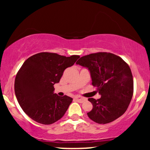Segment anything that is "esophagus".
Masks as SVG:
<instances>
[{"instance_id": "1", "label": "esophagus", "mask_w": 150, "mask_h": 150, "mask_svg": "<svg viewBox=\"0 0 150 150\" xmlns=\"http://www.w3.org/2000/svg\"><path fill=\"white\" fill-rule=\"evenodd\" d=\"M75 99H76V101H77L78 102H80V103H82L83 101H85L86 100L85 98L81 97H76L75 98Z\"/></svg>"}]
</instances>
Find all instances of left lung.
Returning a JSON list of instances; mask_svg holds the SVG:
<instances>
[{"label": "left lung", "mask_w": 150, "mask_h": 150, "mask_svg": "<svg viewBox=\"0 0 150 150\" xmlns=\"http://www.w3.org/2000/svg\"><path fill=\"white\" fill-rule=\"evenodd\" d=\"M77 64L88 68L92 85L97 87L100 99L89 98L93 105L87 113L99 124L113 121L126 111L133 95V78L128 63L111 53L98 52L82 56Z\"/></svg>", "instance_id": "8db88e82"}]
</instances>
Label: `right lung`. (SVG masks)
I'll use <instances>...</instances> for the list:
<instances>
[{
	"label": "right lung",
	"instance_id": "right-lung-1",
	"mask_svg": "<svg viewBox=\"0 0 150 150\" xmlns=\"http://www.w3.org/2000/svg\"><path fill=\"white\" fill-rule=\"evenodd\" d=\"M80 56L70 57L58 53L42 52L27 58L18 70L15 80L17 99L26 114L44 125L55 123L64 116L73 99L53 93L63 72Z\"/></svg>",
	"mask_w": 150,
	"mask_h": 150
}]
</instances>
